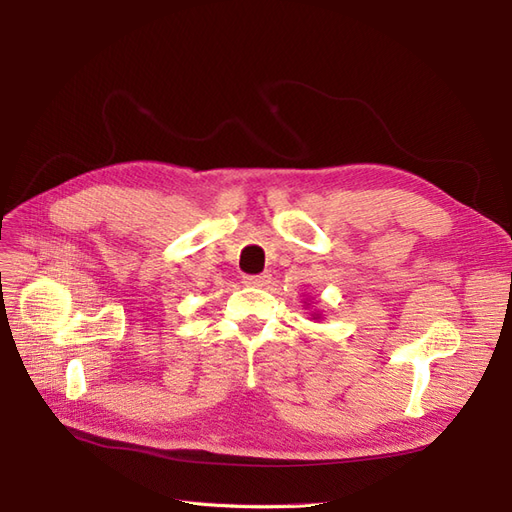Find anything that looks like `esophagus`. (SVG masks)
<instances>
[{
    "label": "esophagus",
    "mask_w": 512,
    "mask_h": 512,
    "mask_svg": "<svg viewBox=\"0 0 512 512\" xmlns=\"http://www.w3.org/2000/svg\"><path fill=\"white\" fill-rule=\"evenodd\" d=\"M271 282L269 273H260V275H243V284L245 286H267Z\"/></svg>",
    "instance_id": "obj_1"
}]
</instances>
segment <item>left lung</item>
<instances>
[{"instance_id": "1", "label": "left lung", "mask_w": 512, "mask_h": 512, "mask_svg": "<svg viewBox=\"0 0 512 512\" xmlns=\"http://www.w3.org/2000/svg\"><path fill=\"white\" fill-rule=\"evenodd\" d=\"M314 318H320V316H318V314H314Z\"/></svg>"}]
</instances>
